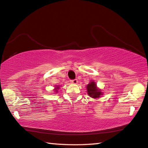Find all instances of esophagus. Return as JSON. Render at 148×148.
<instances>
[{
    "label": "esophagus",
    "mask_w": 148,
    "mask_h": 148,
    "mask_svg": "<svg viewBox=\"0 0 148 148\" xmlns=\"http://www.w3.org/2000/svg\"><path fill=\"white\" fill-rule=\"evenodd\" d=\"M71 82L72 84H76L77 83V79H74L71 80Z\"/></svg>",
    "instance_id": "34e87169"
}]
</instances>
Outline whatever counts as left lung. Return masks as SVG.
Segmentation results:
<instances>
[{"label":"left lung","instance_id":"left-lung-1","mask_svg":"<svg viewBox=\"0 0 148 148\" xmlns=\"http://www.w3.org/2000/svg\"><path fill=\"white\" fill-rule=\"evenodd\" d=\"M87 94L89 95V96L94 99L100 98V97H101V95L103 94V92L101 90L97 88L96 83L93 81H91L87 85Z\"/></svg>","mask_w":148,"mask_h":148}]
</instances>
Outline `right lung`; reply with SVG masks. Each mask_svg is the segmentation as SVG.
<instances>
[{
    "mask_svg": "<svg viewBox=\"0 0 148 148\" xmlns=\"http://www.w3.org/2000/svg\"><path fill=\"white\" fill-rule=\"evenodd\" d=\"M59 88V86H57L56 88H55V90H56V92H57V89Z\"/></svg>",
    "mask_w": 148,
    "mask_h": 148,
    "instance_id": "add662e5",
    "label": "right lung"
}]
</instances>
